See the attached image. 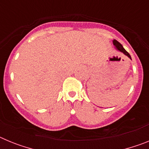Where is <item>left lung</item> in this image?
Segmentation results:
<instances>
[{
    "label": "left lung",
    "instance_id": "left-lung-1",
    "mask_svg": "<svg viewBox=\"0 0 149 149\" xmlns=\"http://www.w3.org/2000/svg\"><path fill=\"white\" fill-rule=\"evenodd\" d=\"M113 45L115 46L116 49H117L119 51H120V52L123 53L125 55V56H128L129 58H130L131 60V55H130L128 53H127V51H125V48H123V46H122V45H121L120 43H119V42H118V41L116 40V39H113Z\"/></svg>",
    "mask_w": 149,
    "mask_h": 149
}]
</instances>
